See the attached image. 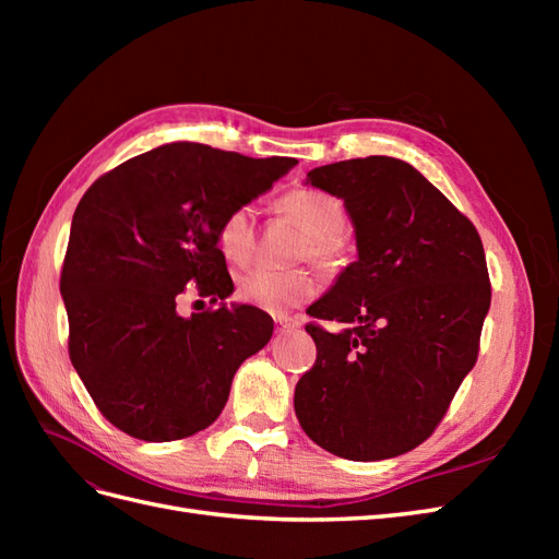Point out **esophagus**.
I'll return each mask as SVG.
<instances>
[{
    "instance_id": "obj_1",
    "label": "esophagus",
    "mask_w": 559,
    "mask_h": 559,
    "mask_svg": "<svg viewBox=\"0 0 559 559\" xmlns=\"http://www.w3.org/2000/svg\"><path fill=\"white\" fill-rule=\"evenodd\" d=\"M273 319L277 329H298L302 324V317H292V314H275Z\"/></svg>"
}]
</instances>
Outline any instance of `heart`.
Masks as SVG:
<instances>
[{
	"instance_id": "heart-1",
	"label": "heart",
	"mask_w": 559,
	"mask_h": 559,
	"mask_svg": "<svg viewBox=\"0 0 559 559\" xmlns=\"http://www.w3.org/2000/svg\"><path fill=\"white\" fill-rule=\"evenodd\" d=\"M280 210L308 233L300 247V259H312L321 267L341 265L345 257V242L341 230L345 228V207L335 195L319 189H294L280 200ZM216 245L226 261L233 265H247L253 259L257 238H253L251 207H233L224 214L216 228ZM317 282L308 270H267L257 267L238 284V296L253 308L267 312H282L300 306L314 296Z\"/></svg>"
}]
</instances>
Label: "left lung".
Instances as JSON below:
<instances>
[{
    "mask_svg": "<svg viewBox=\"0 0 559 559\" xmlns=\"http://www.w3.org/2000/svg\"><path fill=\"white\" fill-rule=\"evenodd\" d=\"M357 238L329 294L308 308L317 361L294 408L312 441L354 462L411 452L433 433L478 359L492 300L480 235L413 165L389 156L314 167Z\"/></svg>",
    "mask_w": 559,
    "mask_h": 559,
    "instance_id": "8db88e82",
    "label": "left lung"
}]
</instances>
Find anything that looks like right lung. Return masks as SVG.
Segmentation results:
<instances>
[{
	"mask_svg": "<svg viewBox=\"0 0 559 559\" xmlns=\"http://www.w3.org/2000/svg\"><path fill=\"white\" fill-rule=\"evenodd\" d=\"M296 163L173 142L114 167L81 198L60 294L72 366L114 427L167 443L222 415L235 370L267 345L273 317L226 306L233 280L216 228ZM186 285L219 308L181 318Z\"/></svg>",
	"mask_w": 559,
	"mask_h": 559,
	"instance_id": "obj_1",
	"label": "right lung"
}]
</instances>
